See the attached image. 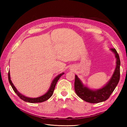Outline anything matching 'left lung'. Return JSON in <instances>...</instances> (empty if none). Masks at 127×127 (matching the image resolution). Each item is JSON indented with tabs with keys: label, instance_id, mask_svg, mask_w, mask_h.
<instances>
[{
	"label": "left lung",
	"instance_id": "obj_1",
	"mask_svg": "<svg viewBox=\"0 0 127 127\" xmlns=\"http://www.w3.org/2000/svg\"><path fill=\"white\" fill-rule=\"evenodd\" d=\"M110 50L114 54L116 58L115 69L110 80L102 88L97 90L90 89L83 85L78 76L75 75V92L78 97L85 101L93 104L105 101L110 97L119 82L120 65L119 56L115 49H110Z\"/></svg>",
	"mask_w": 127,
	"mask_h": 127
}]
</instances>
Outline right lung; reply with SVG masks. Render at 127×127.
Returning <instances> with one entry per match:
<instances>
[{"label":"right lung","instance_id":"right-lung-1","mask_svg":"<svg viewBox=\"0 0 127 127\" xmlns=\"http://www.w3.org/2000/svg\"><path fill=\"white\" fill-rule=\"evenodd\" d=\"M64 73H62L59 74L58 76H57L55 78L53 79L52 82H51V84L50 85V87L49 88V89L46 94H45L44 95H43L42 96H41L40 97H36V98H31V97H26L23 95L21 94L20 92H19L18 90H17V89L14 86V85L13 84L12 82L10 79V72L9 71L8 72V80H9V82L10 83V85H11V86L12 87L13 90H14V91L15 92L17 95L19 96L21 99H22V100L24 101L27 102H30V103H37V102H42L44 101H45L48 100L49 98H50L51 96L53 95L55 87V85L57 84L58 81L59 80V79L60 78L62 75L64 74Z\"/></svg>","mask_w":127,"mask_h":127}]
</instances>
